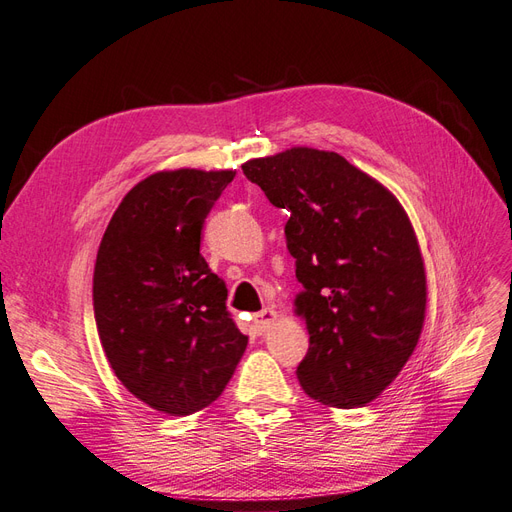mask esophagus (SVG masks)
Instances as JSON below:
<instances>
[{
	"mask_svg": "<svg viewBox=\"0 0 512 512\" xmlns=\"http://www.w3.org/2000/svg\"><path fill=\"white\" fill-rule=\"evenodd\" d=\"M277 320V312L273 307H265L260 309V312L254 316V324L260 329V331H267L271 324Z\"/></svg>",
	"mask_w": 512,
	"mask_h": 512,
	"instance_id": "34e87169",
	"label": "esophagus"
}]
</instances>
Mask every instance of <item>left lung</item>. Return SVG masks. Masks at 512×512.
<instances>
[{"label":"left lung","mask_w":512,"mask_h":512,"mask_svg":"<svg viewBox=\"0 0 512 512\" xmlns=\"http://www.w3.org/2000/svg\"><path fill=\"white\" fill-rule=\"evenodd\" d=\"M241 168L290 213L286 245L303 284L294 312L309 333L303 391L335 408L369 404L408 363L425 322V265L404 207L333 151L292 147Z\"/></svg>","instance_id":"1"}]
</instances>
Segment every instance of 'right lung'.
Returning a JSON list of instances; mask_svg holds the SVG:
<instances>
[{
    "instance_id": "add662e5",
    "label": "right lung",
    "mask_w": 512,
    "mask_h": 512,
    "mask_svg": "<svg viewBox=\"0 0 512 512\" xmlns=\"http://www.w3.org/2000/svg\"><path fill=\"white\" fill-rule=\"evenodd\" d=\"M235 170H164L121 200L100 243L94 314L126 389L170 416L222 395L247 346L228 290L200 256V235Z\"/></svg>"
}]
</instances>
